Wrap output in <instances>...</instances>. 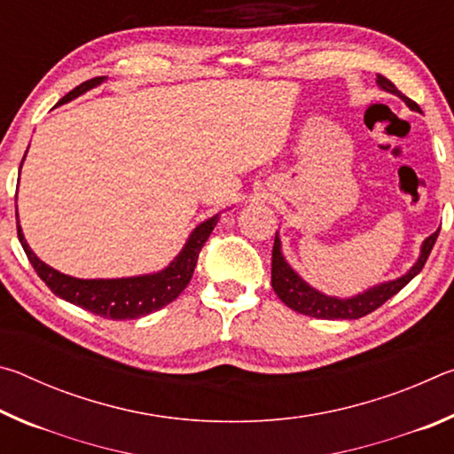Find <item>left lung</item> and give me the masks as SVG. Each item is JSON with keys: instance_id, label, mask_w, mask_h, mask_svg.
I'll use <instances>...</instances> for the list:
<instances>
[{"instance_id": "8db88e82", "label": "left lung", "mask_w": 454, "mask_h": 454, "mask_svg": "<svg viewBox=\"0 0 454 454\" xmlns=\"http://www.w3.org/2000/svg\"><path fill=\"white\" fill-rule=\"evenodd\" d=\"M376 83H379L380 90L401 98L412 112H420V107L414 104L411 98L401 94V91L395 88V83L384 78V75H380V74L376 75ZM439 232H441V228L436 230L434 234H430L425 242H422L417 262H414L403 276H398V278H395V280L374 284V286L366 288L364 292H358V294L348 296V298L328 296V294H325V292H320L314 286H310V284L306 282L302 276L288 264V260L284 258L280 236H278V232H276L274 248H272V288L276 294H278L280 301L288 306V309L306 314V317L326 318V320L363 318V317H366V314H371L372 310L379 309V306H382L388 301V298H393L398 290H403L406 284H409L414 276L422 270V266H425Z\"/></svg>"}]
</instances>
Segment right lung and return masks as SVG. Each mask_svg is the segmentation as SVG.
I'll return each instance as SVG.
<instances>
[{
    "label": "right lung",
    "instance_id": "right-lung-1",
    "mask_svg": "<svg viewBox=\"0 0 454 454\" xmlns=\"http://www.w3.org/2000/svg\"><path fill=\"white\" fill-rule=\"evenodd\" d=\"M104 80L106 78H94L80 83V86L74 88L70 94L61 98L58 106L72 102V99L78 96L86 94L88 90L98 88ZM24 160H21V164H24ZM15 198H18V194H15ZM15 216H18V206H15ZM218 218L220 214H214L212 218L200 222V224L190 232L186 244L182 246V250L176 254L170 264L162 268V270L126 276V278H75V276L56 270V268H51L50 264H45L43 260L35 256V252L29 248V244L26 242V236L21 232L20 222L18 238L21 246H24L27 260L32 262L34 270L45 284H48V288L53 294L64 298L66 302L80 306L83 310L98 314V317L110 320H134L160 310L162 306L170 304L180 296V292L188 286L192 274H194L200 250H202L204 242L208 240V236L212 234L214 226H216Z\"/></svg>",
    "mask_w": 454,
    "mask_h": 454
}]
</instances>
